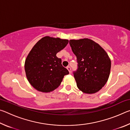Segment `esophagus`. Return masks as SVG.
<instances>
[{
  "mask_svg": "<svg viewBox=\"0 0 130 130\" xmlns=\"http://www.w3.org/2000/svg\"><path fill=\"white\" fill-rule=\"evenodd\" d=\"M67 69L69 70V73H71V68H70L69 66H68V67H67Z\"/></svg>",
  "mask_w": 130,
  "mask_h": 130,
  "instance_id": "34e87169",
  "label": "esophagus"
}]
</instances>
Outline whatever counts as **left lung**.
<instances>
[{"label":"left lung","instance_id":"left-lung-1","mask_svg":"<svg viewBox=\"0 0 130 130\" xmlns=\"http://www.w3.org/2000/svg\"><path fill=\"white\" fill-rule=\"evenodd\" d=\"M69 44L78 63L77 69L73 72L78 88L88 94L99 91L109 78L111 62L108 55L88 38L71 39Z\"/></svg>","mask_w":130,"mask_h":130}]
</instances>
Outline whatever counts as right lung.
I'll use <instances>...</instances> for the list:
<instances>
[{"mask_svg":"<svg viewBox=\"0 0 130 130\" xmlns=\"http://www.w3.org/2000/svg\"><path fill=\"white\" fill-rule=\"evenodd\" d=\"M69 41L45 37L31 50L26 59L25 69L31 85L38 91L50 92L57 88L69 71L56 56Z\"/></svg>","mask_w":130,"mask_h":130,"instance_id":"right-lung-1","label":"right lung"}]
</instances>
